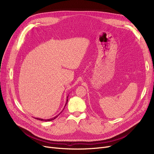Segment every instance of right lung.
I'll return each instance as SVG.
<instances>
[{"mask_svg": "<svg viewBox=\"0 0 154 154\" xmlns=\"http://www.w3.org/2000/svg\"><path fill=\"white\" fill-rule=\"evenodd\" d=\"M68 97H69V95L67 96V101H66V105H65V106H64V108H65V107H66V106L67 105V102H68ZM64 108H63V109H64ZM63 109L62 110V111L63 110ZM62 112L60 113V114H59L58 115H57L56 116H55L54 117H53V118H51V119H40V118H35V119H37V120H42V121H45V122H47V121H51V120H54L55 119H56L57 117L61 113H62Z\"/></svg>", "mask_w": 154, "mask_h": 154, "instance_id": "1", "label": "right lung"}]
</instances>
